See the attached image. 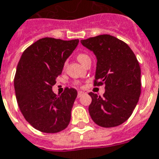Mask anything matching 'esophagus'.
I'll return each mask as SVG.
<instances>
[{"mask_svg":"<svg viewBox=\"0 0 159 159\" xmlns=\"http://www.w3.org/2000/svg\"><path fill=\"white\" fill-rule=\"evenodd\" d=\"M84 94H85V93H84V92H83V91H78V94H77V97L79 98V97H81V96H83Z\"/></svg>","mask_w":159,"mask_h":159,"instance_id":"34e87169","label":"esophagus"}]
</instances>
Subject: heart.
Instances as JSON below:
<instances>
[{
	"mask_svg": "<svg viewBox=\"0 0 159 159\" xmlns=\"http://www.w3.org/2000/svg\"><path fill=\"white\" fill-rule=\"evenodd\" d=\"M88 57H89L88 56V55H86V54L80 53V54H78V56H77V59H78V61H79L80 63H82L84 59H86Z\"/></svg>",
	"mask_w": 159,
	"mask_h": 159,
	"instance_id": "obj_1",
	"label": "heart"
}]
</instances>
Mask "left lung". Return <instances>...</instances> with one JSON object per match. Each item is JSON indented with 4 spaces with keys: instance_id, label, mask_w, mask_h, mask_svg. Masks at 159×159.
<instances>
[{
    "instance_id": "8db88e82",
    "label": "left lung",
    "mask_w": 159,
    "mask_h": 159,
    "mask_svg": "<svg viewBox=\"0 0 159 159\" xmlns=\"http://www.w3.org/2000/svg\"><path fill=\"white\" fill-rule=\"evenodd\" d=\"M96 56L95 86L105 85L100 96L90 92L89 112L102 127L121 125L129 118L141 93L140 67L136 56L125 42L108 34L81 40Z\"/></svg>"
}]
</instances>
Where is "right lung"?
Listing matches in <instances>:
<instances>
[{
    "mask_svg": "<svg viewBox=\"0 0 159 159\" xmlns=\"http://www.w3.org/2000/svg\"><path fill=\"white\" fill-rule=\"evenodd\" d=\"M78 43L43 38L25 49L19 61L14 76L18 105L25 120L40 132L58 133L70 123L77 91L65 88L57 95L52 86Z\"/></svg>",
    "mask_w": 159,
    "mask_h": 159,
    "instance_id": "obj_1",
    "label": "right lung"
}]
</instances>
